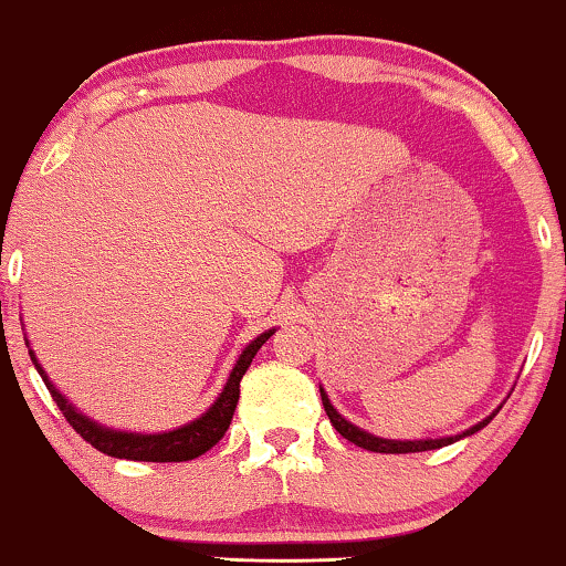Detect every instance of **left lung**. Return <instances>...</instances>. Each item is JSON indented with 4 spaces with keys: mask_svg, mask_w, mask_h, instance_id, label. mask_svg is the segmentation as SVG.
<instances>
[{
    "mask_svg": "<svg viewBox=\"0 0 566 566\" xmlns=\"http://www.w3.org/2000/svg\"><path fill=\"white\" fill-rule=\"evenodd\" d=\"M322 391V405H324V412H327L329 422L335 424V430L339 436L350 440V443L366 448V451H374V453H420V451H436V448H443V446H451L455 440L467 438V436H474L476 430H482L484 424H490V420L494 417V412L490 417H484L482 422L474 424V428H469L467 432H461V436H451V438H428V440H386V438H378V436H370V432L355 428L353 422H347L343 415L337 412L335 407L329 405V397L324 394V389L319 386Z\"/></svg>",
    "mask_w": 566,
    "mask_h": 566,
    "instance_id": "left-lung-1",
    "label": "left lung"
}]
</instances>
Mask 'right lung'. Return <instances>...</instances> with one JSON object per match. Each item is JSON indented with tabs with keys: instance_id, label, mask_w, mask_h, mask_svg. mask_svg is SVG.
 Returning <instances> with one entry per match:
<instances>
[{
	"instance_id": "right-lung-1",
	"label": "right lung",
	"mask_w": 566,
	"mask_h": 566,
	"mask_svg": "<svg viewBox=\"0 0 566 566\" xmlns=\"http://www.w3.org/2000/svg\"><path fill=\"white\" fill-rule=\"evenodd\" d=\"M273 332L275 329L262 332L260 337H254L252 343L244 347L242 355H239V360L234 363V368H231L227 386H223L219 399H216L213 405L198 417V420H192L188 424H182V428L169 430V432H149V436H144V432L111 430V428H105V424H97L95 420H90L87 415H82L80 409H76L72 401H69L64 394H61L56 386L51 384V378L45 376V370L41 363H38L35 353L33 350H28V353H30V360H33V366L38 368V374H41V378H43L45 389L51 391L53 401H56L61 412H64L66 422L72 424V428L80 432V436L87 440L90 446H95L97 451L113 455V459L157 461V463L175 461L177 463V461L198 459V455L211 451V448L223 438V432L229 430L231 417H234V409L239 401V381H242V376L247 374V368H250L252 358L258 355L260 347L268 343ZM25 345H28V339H25Z\"/></svg>"
}]
</instances>
